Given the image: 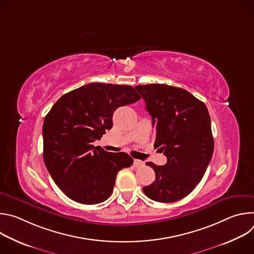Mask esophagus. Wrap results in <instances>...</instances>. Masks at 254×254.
<instances>
[{"label": "esophagus", "instance_id": "obj_1", "mask_svg": "<svg viewBox=\"0 0 254 254\" xmlns=\"http://www.w3.org/2000/svg\"><path fill=\"white\" fill-rule=\"evenodd\" d=\"M133 166L136 168H139V167L143 166V162H141L139 160H133Z\"/></svg>", "mask_w": 254, "mask_h": 254}]
</instances>
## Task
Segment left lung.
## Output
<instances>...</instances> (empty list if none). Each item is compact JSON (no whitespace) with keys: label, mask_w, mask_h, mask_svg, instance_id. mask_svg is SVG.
<instances>
[{"label":"left lung","mask_w":254,"mask_h":254,"mask_svg":"<svg viewBox=\"0 0 254 254\" xmlns=\"http://www.w3.org/2000/svg\"><path fill=\"white\" fill-rule=\"evenodd\" d=\"M134 88L153 119L154 147H160L168 160L164 166L146 164L154 169L156 179L142 191L150 199L163 203L183 199L200 183L213 155L207 107L183 88L157 83Z\"/></svg>","instance_id":"left-lung-1"}]
</instances>
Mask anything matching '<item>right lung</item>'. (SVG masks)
I'll return each instance as SVG.
<instances>
[{
  "instance_id": "right-lung-1",
  "label": "right lung",
  "mask_w": 254,
  "mask_h": 254,
  "mask_svg": "<svg viewBox=\"0 0 254 254\" xmlns=\"http://www.w3.org/2000/svg\"><path fill=\"white\" fill-rule=\"evenodd\" d=\"M139 99L129 85L90 83L64 94L52 106L43 124V159L67 197L92 205L112 195L118 172L133 160L92 142L112 128L118 107Z\"/></svg>"
}]
</instances>
